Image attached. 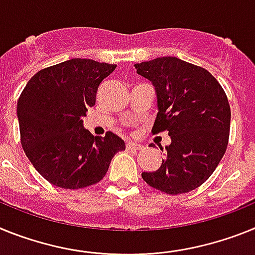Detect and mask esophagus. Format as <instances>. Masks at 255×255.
Masks as SVG:
<instances>
[{"label":"esophagus","instance_id":"1","mask_svg":"<svg viewBox=\"0 0 255 255\" xmlns=\"http://www.w3.org/2000/svg\"><path fill=\"white\" fill-rule=\"evenodd\" d=\"M127 149L128 150H141L142 149V145L140 143H136V142H127Z\"/></svg>","mask_w":255,"mask_h":255}]
</instances>
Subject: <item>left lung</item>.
<instances>
[{"instance_id":"8db88e82","label":"left lung","mask_w":255,"mask_h":255,"mask_svg":"<svg viewBox=\"0 0 255 255\" xmlns=\"http://www.w3.org/2000/svg\"><path fill=\"white\" fill-rule=\"evenodd\" d=\"M134 68L155 88L152 132L170 136L167 156L159 169L142 172L143 181L169 195L198 189L227 149L231 110L225 91L208 70L178 57H156Z\"/></svg>"}]
</instances>
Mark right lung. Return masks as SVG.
<instances>
[{"label":"right lung","mask_w":255,"mask_h":255,"mask_svg":"<svg viewBox=\"0 0 255 255\" xmlns=\"http://www.w3.org/2000/svg\"><path fill=\"white\" fill-rule=\"evenodd\" d=\"M117 65L70 59L39 70L17 100L24 152L45 180L63 189H82L104 178L113 156L126 150L113 132L94 137L83 117L96 103L97 88Z\"/></svg>","instance_id":"add662e5"}]
</instances>
